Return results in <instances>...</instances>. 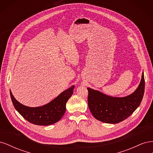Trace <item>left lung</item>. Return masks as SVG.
<instances>
[{"instance_id":"left-lung-1","label":"left lung","mask_w":153,"mask_h":153,"mask_svg":"<svg viewBox=\"0 0 153 153\" xmlns=\"http://www.w3.org/2000/svg\"><path fill=\"white\" fill-rule=\"evenodd\" d=\"M145 89L143 72L139 85L132 94L125 97H112L87 87L88 106L92 115L98 121L116 124L127 119L139 106Z\"/></svg>"}]
</instances>
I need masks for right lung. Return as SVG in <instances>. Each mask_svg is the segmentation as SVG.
<instances>
[{"mask_svg":"<svg viewBox=\"0 0 153 153\" xmlns=\"http://www.w3.org/2000/svg\"><path fill=\"white\" fill-rule=\"evenodd\" d=\"M75 86L62 92L50 103L38 107H29L20 103L15 98L11 91L10 96L15 109L27 121L38 126H48L58 122L66 112L68 100L73 93Z\"/></svg>","mask_w":153,"mask_h":153,"instance_id":"1","label":"right lung"}]
</instances>
